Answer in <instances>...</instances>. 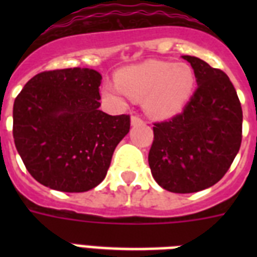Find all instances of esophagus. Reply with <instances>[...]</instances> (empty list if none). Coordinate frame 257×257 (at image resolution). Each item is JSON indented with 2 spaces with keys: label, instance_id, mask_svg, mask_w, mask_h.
Segmentation results:
<instances>
[{
  "label": "esophagus",
  "instance_id": "1",
  "mask_svg": "<svg viewBox=\"0 0 257 257\" xmlns=\"http://www.w3.org/2000/svg\"><path fill=\"white\" fill-rule=\"evenodd\" d=\"M131 122H132V125H139V124H143V122H144V120H143L140 116L133 114V116L131 117Z\"/></svg>",
  "mask_w": 257,
  "mask_h": 257
}]
</instances>
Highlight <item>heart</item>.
Returning a JSON list of instances; mask_svg holds the SVG:
<instances>
[{
	"instance_id": "obj_1",
	"label": "heart",
	"mask_w": 257,
	"mask_h": 257,
	"mask_svg": "<svg viewBox=\"0 0 257 257\" xmlns=\"http://www.w3.org/2000/svg\"><path fill=\"white\" fill-rule=\"evenodd\" d=\"M195 84V72L188 64L149 60L121 69L117 84L106 82L102 94L118 104L126 96L144 98V108L151 116L165 118L181 112Z\"/></svg>"
}]
</instances>
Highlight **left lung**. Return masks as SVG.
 Returning a JSON list of instances; mask_svg holds the SVG:
<instances>
[{
    "instance_id": "1",
    "label": "left lung",
    "mask_w": 257,
    "mask_h": 257,
    "mask_svg": "<svg viewBox=\"0 0 257 257\" xmlns=\"http://www.w3.org/2000/svg\"><path fill=\"white\" fill-rule=\"evenodd\" d=\"M195 72L197 89L183 112L153 124L148 155L153 179L175 193L215 185L241 145L243 110L229 77L193 56H183Z\"/></svg>"
}]
</instances>
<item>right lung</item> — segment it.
Wrapping results in <instances>:
<instances>
[{
  "label": "right lung",
  "mask_w": 257,
  "mask_h": 257,
  "mask_svg": "<svg viewBox=\"0 0 257 257\" xmlns=\"http://www.w3.org/2000/svg\"><path fill=\"white\" fill-rule=\"evenodd\" d=\"M101 74L88 68L45 70L26 82L13 106L14 144L45 187L86 192L105 179L129 114L100 110Z\"/></svg>",
  "instance_id": "obj_1"
}]
</instances>
